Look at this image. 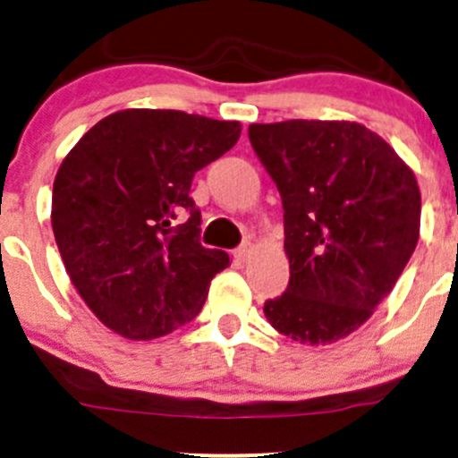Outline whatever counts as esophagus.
Here are the masks:
<instances>
[{
    "mask_svg": "<svg viewBox=\"0 0 458 458\" xmlns=\"http://www.w3.org/2000/svg\"><path fill=\"white\" fill-rule=\"evenodd\" d=\"M252 250H255V248H252V243H242V246L237 248V250H234V257L239 259V261H248V259H250V255H252Z\"/></svg>",
    "mask_w": 458,
    "mask_h": 458,
    "instance_id": "1",
    "label": "esophagus"
}]
</instances>
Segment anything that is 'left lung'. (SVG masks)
I'll use <instances>...</instances> for the list:
<instances>
[{"label": "left lung", "mask_w": 458, "mask_h": 458, "mask_svg": "<svg viewBox=\"0 0 458 458\" xmlns=\"http://www.w3.org/2000/svg\"><path fill=\"white\" fill-rule=\"evenodd\" d=\"M252 150L284 203L290 281L263 303L281 335L326 345L352 335L392 293L419 242L414 173L354 122L252 123Z\"/></svg>", "instance_id": "8db88e82"}]
</instances>
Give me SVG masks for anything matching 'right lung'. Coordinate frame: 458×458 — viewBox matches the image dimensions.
<instances>
[{"label":"right lung","instance_id":"right-lung-1","mask_svg":"<svg viewBox=\"0 0 458 458\" xmlns=\"http://www.w3.org/2000/svg\"><path fill=\"white\" fill-rule=\"evenodd\" d=\"M239 135V122L132 108L101 119L68 152L53 186L55 242L110 330L148 341L199 315L230 257L201 246L192 177Z\"/></svg>","mask_w":458,"mask_h":458}]
</instances>
